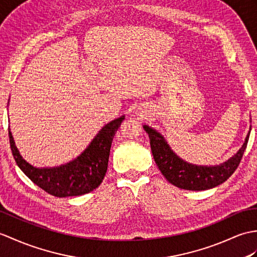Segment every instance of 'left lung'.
<instances>
[{
    "label": "left lung",
    "instance_id": "obj_1",
    "mask_svg": "<svg viewBox=\"0 0 257 257\" xmlns=\"http://www.w3.org/2000/svg\"><path fill=\"white\" fill-rule=\"evenodd\" d=\"M150 138L151 151L159 170L174 186L187 190H205L222 184L233 174L245 151L249 133L245 142L233 158L217 166H197L184 162L173 152L163 137L156 130L143 126Z\"/></svg>",
    "mask_w": 257,
    "mask_h": 257
}]
</instances>
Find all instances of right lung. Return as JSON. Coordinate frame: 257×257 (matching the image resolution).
<instances>
[{
  "instance_id": "obj_1",
  "label": "right lung",
  "mask_w": 257,
  "mask_h": 257,
  "mask_svg": "<svg viewBox=\"0 0 257 257\" xmlns=\"http://www.w3.org/2000/svg\"><path fill=\"white\" fill-rule=\"evenodd\" d=\"M124 116L108 122L93 139L81 156L65 165L37 169L22 158L9 128L12 153L25 175L45 192L56 197L80 196L92 192L103 182L108 166L111 141Z\"/></svg>"
}]
</instances>
